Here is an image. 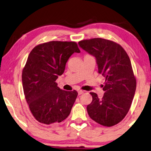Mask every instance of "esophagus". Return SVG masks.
Wrapping results in <instances>:
<instances>
[{"mask_svg": "<svg viewBox=\"0 0 151 151\" xmlns=\"http://www.w3.org/2000/svg\"><path fill=\"white\" fill-rule=\"evenodd\" d=\"M84 92L83 91V90H78V95H81V94H83Z\"/></svg>", "mask_w": 151, "mask_h": 151, "instance_id": "obj_1", "label": "esophagus"}]
</instances>
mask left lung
I'll use <instances>...</instances> for the list:
<instances>
[{
	"label": "left lung",
	"instance_id": "obj_1",
	"mask_svg": "<svg viewBox=\"0 0 151 151\" xmlns=\"http://www.w3.org/2000/svg\"><path fill=\"white\" fill-rule=\"evenodd\" d=\"M78 45L95 57L98 73L106 78L102 98L94 92L90 93L92 101L87 106L88 114L102 125H116L129 110L136 90L129 57L121 45L102 38L83 40Z\"/></svg>",
	"mask_w": 151,
	"mask_h": 151
}]
</instances>
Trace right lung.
Here are the masks:
<instances>
[{
  "mask_svg": "<svg viewBox=\"0 0 151 151\" xmlns=\"http://www.w3.org/2000/svg\"><path fill=\"white\" fill-rule=\"evenodd\" d=\"M76 42L52 41L38 45L29 54L22 80L30 111L40 123H60L70 114L78 92L66 91L55 81L64 73L74 53H80Z\"/></svg>",
  "mask_w": 151,
  "mask_h": 151,
  "instance_id": "add662e5",
  "label": "right lung"
}]
</instances>
